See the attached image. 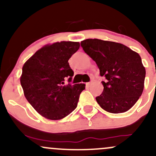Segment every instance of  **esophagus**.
<instances>
[{
    "mask_svg": "<svg viewBox=\"0 0 156 156\" xmlns=\"http://www.w3.org/2000/svg\"><path fill=\"white\" fill-rule=\"evenodd\" d=\"M86 85H87V87H89V86H90L91 85V82H88V83H86Z\"/></svg>",
    "mask_w": 156,
    "mask_h": 156,
    "instance_id": "1",
    "label": "esophagus"
}]
</instances>
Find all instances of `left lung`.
<instances>
[{
  "instance_id": "left-lung-1",
  "label": "left lung",
  "mask_w": 156,
  "mask_h": 156,
  "mask_svg": "<svg viewBox=\"0 0 156 156\" xmlns=\"http://www.w3.org/2000/svg\"><path fill=\"white\" fill-rule=\"evenodd\" d=\"M80 46L106 79L102 81L103 92L96 98L100 106L112 114L132 108L144 89L146 71L140 55L122 44L98 39H85Z\"/></svg>"
}]
</instances>
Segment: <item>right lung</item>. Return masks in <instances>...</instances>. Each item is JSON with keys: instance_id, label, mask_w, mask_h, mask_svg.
I'll return each instance as SVG.
<instances>
[{"instance_id": "right-lung-1", "label": "right lung", "mask_w": 156, "mask_h": 156, "mask_svg": "<svg viewBox=\"0 0 156 156\" xmlns=\"http://www.w3.org/2000/svg\"><path fill=\"white\" fill-rule=\"evenodd\" d=\"M79 47V42L64 41L45 45L23 65L20 83L25 97L42 117L58 120L76 108L85 84L71 85L74 72L68 60Z\"/></svg>"}]
</instances>
